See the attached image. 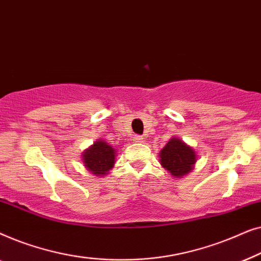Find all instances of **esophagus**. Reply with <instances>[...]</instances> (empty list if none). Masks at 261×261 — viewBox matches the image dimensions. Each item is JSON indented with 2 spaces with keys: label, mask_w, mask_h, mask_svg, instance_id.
Segmentation results:
<instances>
[{
  "label": "esophagus",
  "mask_w": 261,
  "mask_h": 261,
  "mask_svg": "<svg viewBox=\"0 0 261 261\" xmlns=\"http://www.w3.org/2000/svg\"><path fill=\"white\" fill-rule=\"evenodd\" d=\"M133 141L137 142V144H140V142L144 141V138L140 137V135H135V137L133 138Z\"/></svg>",
  "instance_id": "obj_1"
}]
</instances>
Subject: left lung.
Segmentation results:
<instances>
[{
    "mask_svg": "<svg viewBox=\"0 0 261 261\" xmlns=\"http://www.w3.org/2000/svg\"><path fill=\"white\" fill-rule=\"evenodd\" d=\"M197 153L179 138H171L159 153V163L171 177L181 178L195 169Z\"/></svg>",
    "mask_w": 261,
    "mask_h": 261,
    "instance_id": "8db88e82",
    "label": "left lung"
}]
</instances>
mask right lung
<instances>
[{"instance_id": "obj_1", "label": "right lung", "mask_w": 261, "mask_h": 261, "mask_svg": "<svg viewBox=\"0 0 261 261\" xmlns=\"http://www.w3.org/2000/svg\"><path fill=\"white\" fill-rule=\"evenodd\" d=\"M84 167L96 177H105L116 162V149L102 139L96 140L82 153Z\"/></svg>"}]
</instances>
